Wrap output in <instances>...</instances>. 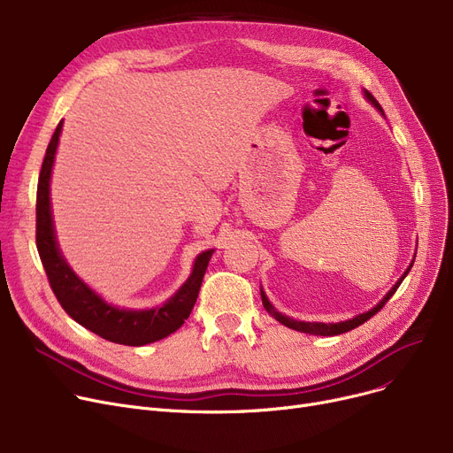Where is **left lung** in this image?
<instances>
[{
    "label": "left lung",
    "instance_id": "8db88e82",
    "mask_svg": "<svg viewBox=\"0 0 453 453\" xmlns=\"http://www.w3.org/2000/svg\"><path fill=\"white\" fill-rule=\"evenodd\" d=\"M365 97H367V101H371L380 111L384 113V110L380 108V104H378V101L372 97V95L369 93V91H365ZM413 263H415V258H413ZM411 266L413 265H410V268L403 272V275L396 280V284L395 287L384 296V299L380 301L374 308H371L369 312H365V314H360V316H356V318H352V319H349V321H340V323H304V321H296V319H292V318H288V316H282L280 312H277L275 308H273V304L268 301V297H266V294H265V290H260V297H263V304H265V308L268 311V314L272 316V318H275L279 323H282L284 326H288V328H294V330H299V332H306V334H316V336H338V334H343V332H349V330H352V328H356V326H360L362 323H365L367 319H371L376 312H380V308H382L391 297H393V294L396 292V288L400 287V282L406 279V275L410 273V270H411Z\"/></svg>",
    "mask_w": 453,
    "mask_h": 453
}]
</instances>
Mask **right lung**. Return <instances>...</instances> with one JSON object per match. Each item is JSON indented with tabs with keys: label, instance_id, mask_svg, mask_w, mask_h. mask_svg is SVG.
<instances>
[{
	"label": "right lung",
	"instance_id": "1",
	"mask_svg": "<svg viewBox=\"0 0 453 453\" xmlns=\"http://www.w3.org/2000/svg\"><path fill=\"white\" fill-rule=\"evenodd\" d=\"M60 132L62 121L45 150L36 190V248L53 294L69 318H73L79 325L108 342L141 347L166 338L185 323L190 311H193L214 250L203 251L196 257L193 273L183 282V287L161 306L150 308V311H127V308H117L103 301L67 266L57 244L50 181Z\"/></svg>",
	"mask_w": 453,
	"mask_h": 453
}]
</instances>
